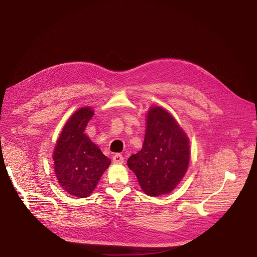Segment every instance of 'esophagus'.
I'll return each instance as SVG.
<instances>
[{"mask_svg":"<svg viewBox=\"0 0 257 257\" xmlns=\"http://www.w3.org/2000/svg\"><path fill=\"white\" fill-rule=\"evenodd\" d=\"M112 161H113V164H116V165H120V164H123L124 163V157L121 156L120 154H114L113 156H112Z\"/></svg>","mask_w":257,"mask_h":257,"instance_id":"1","label":"esophagus"}]
</instances>
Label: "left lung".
I'll use <instances>...</instances> for the list:
<instances>
[{"instance_id": "8db88e82", "label": "left lung", "mask_w": 257, "mask_h": 257, "mask_svg": "<svg viewBox=\"0 0 257 257\" xmlns=\"http://www.w3.org/2000/svg\"><path fill=\"white\" fill-rule=\"evenodd\" d=\"M190 141L177 120L160 106L150 107L143 148L131 155L127 165L137 175L148 196L171 193L187 171Z\"/></svg>"}]
</instances>
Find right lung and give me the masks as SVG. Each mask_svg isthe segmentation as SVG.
<instances>
[{"mask_svg":"<svg viewBox=\"0 0 257 257\" xmlns=\"http://www.w3.org/2000/svg\"><path fill=\"white\" fill-rule=\"evenodd\" d=\"M92 108L82 107L66 120L53 152L54 171L63 190L78 198L88 197L111 160L84 133Z\"/></svg>","mask_w":257,"mask_h":257,"instance_id":"add662e5","label":"right lung"}]
</instances>
